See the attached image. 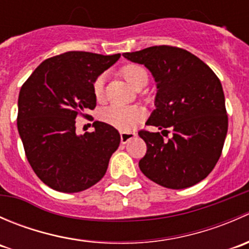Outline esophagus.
I'll return each instance as SVG.
<instances>
[{
	"label": "esophagus",
	"mask_w": 249,
	"mask_h": 249,
	"mask_svg": "<svg viewBox=\"0 0 249 249\" xmlns=\"http://www.w3.org/2000/svg\"><path fill=\"white\" fill-rule=\"evenodd\" d=\"M136 136V134L135 132H120V141H122L123 144H125V143L127 142L129 140H131L132 137Z\"/></svg>",
	"instance_id": "34e87169"
}]
</instances>
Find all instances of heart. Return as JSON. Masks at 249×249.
I'll return each mask as SVG.
<instances>
[{"label":"heart","instance_id":"obj_1","mask_svg":"<svg viewBox=\"0 0 249 249\" xmlns=\"http://www.w3.org/2000/svg\"><path fill=\"white\" fill-rule=\"evenodd\" d=\"M122 76L125 78L129 84L134 88H137L141 83L148 82V73L144 67L141 65L130 64L126 65L120 71ZM92 90L96 99H101L104 95V77L99 76L94 80ZM100 119L106 124L113 127L123 130V131H129L131 130L137 123L143 120L145 117L144 110L135 106H119V105H110L108 107H105L100 110Z\"/></svg>","mask_w":249,"mask_h":249}]
</instances>
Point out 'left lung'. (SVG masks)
<instances>
[{
  "instance_id": "obj_1",
  "label": "left lung",
  "mask_w": 249,
  "mask_h": 249,
  "mask_svg": "<svg viewBox=\"0 0 249 249\" xmlns=\"http://www.w3.org/2000/svg\"><path fill=\"white\" fill-rule=\"evenodd\" d=\"M123 56L144 65L157 83L155 109L147 125L172 130H141L147 153L139 166L145 177L170 189H184L205 179L222 154L228 132L225 97L219 78L182 48L155 46Z\"/></svg>"
}]
</instances>
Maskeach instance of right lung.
<instances>
[{"label":"right lung","instance_id":"1","mask_svg":"<svg viewBox=\"0 0 249 249\" xmlns=\"http://www.w3.org/2000/svg\"><path fill=\"white\" fill-rule=\"evenodd\" d=\"M119 57L67 52L44 60L22 84L18 131L32 170L52 189L82 192L106 173L119 147V132L94 122V131L77 135L76 118L95 108L94 80Z\"/></svg>","mask_w":249,"mask_h":249}]
</instances>
